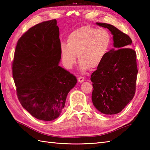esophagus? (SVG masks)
Instances as JSON below:
<instances>
[{
    "mask_svg": "<svg viewBox=\"0 0 150 150\" xmlns=\"http://www.w3.org/2000/svg\"><path fill=\"white\" fill-rule=\"evenodd\" d=\"M77 80H78V82H79V83H82V82H83L84 81L85 79L83 77H81V76H80V77H78Z\"/></svg>",
    "mask_w": 150,
    "mask_h": 150,
    "instance_id": "34e87169",
    "label": "esophagus"
}]
</instances>
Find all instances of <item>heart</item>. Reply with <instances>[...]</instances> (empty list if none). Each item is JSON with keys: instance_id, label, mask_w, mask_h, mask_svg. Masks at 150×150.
<instances>
[{"instance_id": "b5f03b06", "label": "heart", "mask_w": 150, "mask_h": 150, "mask_svg": "<svg viewBox=\"0 0 150 150\" xmlns=\"http://www.w3.org/2000/svg\"><path fill=\"white\" fill-rule=\"evenodd\" d=\"M111 43L110 33L106 30L89 26L77 28L69 33L67 44L60 46L64 65L71 69L76 62V55L82 71L97 68L109 52Z\"/></svg>"}]
</instances>
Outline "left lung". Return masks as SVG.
I'll list each match as a JSON object with an SVG mask.
<instances>
[{"mask_svg": "<svg viewBox=\"0 0 150 150\" xmlns=\"http://www.w3.org/2000/svg\"><path fill=\"white\" fill-rule=\"evenodd\" d=\"M96 24L111 31L115 48L108 52L103 62L91 75V99L100 112L115 115L120 112L135 95L138 73L137 55L129 48L132 40L128 35L113 25Z\"/></svg>", "mask_w": 150, "mask_h": 150, "instance_id": "obj_1", "label": "left lung"}]
</instances>
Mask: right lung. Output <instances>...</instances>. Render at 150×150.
Listing matches in <instances>:
<instances>
[{
  "mask_svg": "<svg viewBox=\"0 0 150 150\" xmlns=\"http://www.w3.org/2000/svg\"><path fill=\"white\" fill-rule=\"evenodd\" d=\"M60 58L55 19L30 28L16 46L12 71L18 99L39 120L59 117L67 95L77 84L75 76L59 66Z\"/></svg>",
  "mask_w": 150,
  "mask_h": 150,
  "instance_id": "right-lung-1",
  "label": "right lung"
}]
</instances>
